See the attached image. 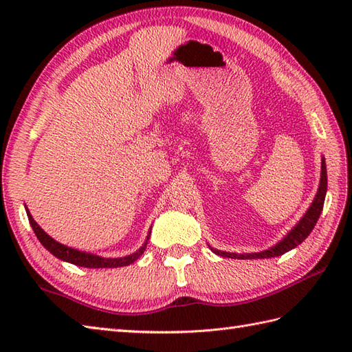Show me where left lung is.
Wrapping results in <instances>:
<instances>
[{"label":"left lung","mask_w":352,"mask_h":352,"mask_svg":"<svg viewBox=\"0 0 352 352\" xmlns=\"http://www.w3.org/2000/svg\"><path fill=\"white\" fill-rule=\"evenodd\" d=\"M327 195V166H325V159L322 157V166H320V182H319V189L315 199H313L311 206L305 214L301 218V221L296 223V226L292 228L287 236H284L281 241L271 246L269 250L260 251V252H248V254H236V252H226V251H218L214 248H210L214 254H218L221 257H230V258H239V260H250V258H271V257H278L283 256L284 252L296 248L298 245L305 241L311 230L315 228L316 222L320 216V212L324 208V201Z\"/></svg>","instance_id":"1"}]
</instances>
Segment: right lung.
I'll return each instance as SVG.
<instances>
[{"instance_id":"1","label":"right lung","mask_w":352,"mask_h":352,"mask_svg":"<svg viewBox=\"0 0 352 352\" xmlns=\"http://www.w3.org/2000/svg\"><path fill=\"white\" fill-rule=\"evenodd\" d=\"M27 210V216H28V221H30V226H32L34 234L39 239V242L47 248L52 256H56L57 258H60L63 261H68V263H72L76 266H83V267H121V266H129L131 265L133 261H136L144 251L146 250V245L149 241V234H151V230H149V233L146 236V241L145 243L140 246V248L130 254V256H125V257H119V258H106V257H100V256H95V254L91 252H85V251H78V250H74L69 248V246L58 243L57 241H54L51 236H48L45 231L37 226L36 221L33 219V216L30 214L28 208Z\"/></svg>"}]
</instances>
